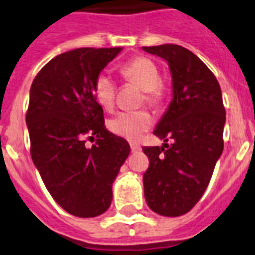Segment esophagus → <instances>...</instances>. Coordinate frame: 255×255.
Instances as JSON below:
<instances>
[{
    "mask_svg": "<svg viewBox=\"0 0 255 255\" xmlns=\"http://www.w3.org/2000/svg\"><path fill=\"white\" fill-rule=\"evenodd\" d=\"M130 148H131L132 152H138L140 151V145L138 143H130Z\"/></svg>",
    "mask_w": 255,
    "mask_h": 255,
    "instance_id": "obj_1",
    "label": "esophagus"
}]
</instances>
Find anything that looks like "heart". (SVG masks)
I'll use <instances>...</instances> for the list:
<instances>
[{
	"label": "heart",
	"instance_id": "b5f03b06",
	"mask_svg": "<svg viewBox=\"0 0 255 255\" xmlns=\"http://www.w3.org/2000/svg\"><path fill=\"white\" fill-rule=\"evenodd\" d=\"M119 73L125 82L134 84L142 89L140 103L145 102L149 107L161 106L166 98V88L160 80L157 65L145 56H136L124 63ZM117 86L106 72L98 73L93 82V93L102 107L111 110L115 104ZM152 117L148 111L138 110L120 112L108 123L111 131L121 138L136 140L143 132L151 128Z\"/></svg>",
	"mask_w": 255,
	"mask_h": 255
}]
</instances>
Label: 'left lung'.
<instances>
[{
	"label": "left lung",
	"instance_id": "1",
	"mask_svg": "<svg viewBox=\"0 0 255 255\" xmlns=\"http://www.w3.org/2000/svg\"><path fill=\"white\" fill-rule=\"evenodd\" d=\"M164 58L173 77V101L153 134L167 142L143 147L149 166L144 197L154 213L179 217L197 204L223 151L226 111L213 72L188 49L165 43L143 47Z\"/></svg>",
	"mask_w": 255,
	"mask_h": 255
}]
</instances>
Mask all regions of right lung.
Returning a JSON list of instances; mask_svg holds the SVG:
<instances>
[{
    "label": "right lung",
    "mask_w": 255,
    "mask_h": 255,
    "mask_svg": "<svg viewBox=\"0 0 255 255\" xmlns=\"http://www.w3.org/2000/svg\"><path fill=\"white\" fill-rule=\"evenodd\" d=\"M121 47H80L55 56L30 86L25 115L30 156L50 195L65 212L93 218L110 208L112 183L130 153L106 129L93 93L98 73ZM86 138L96 143L86 147Z\"/></svg>",
    "instance_id": "1"
}]
</instances>
